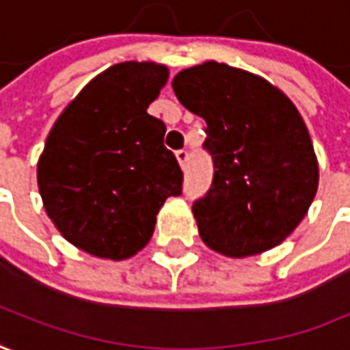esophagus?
<instances>
[{
  "mask_svg": "<svg viewBox=\"0 0 350 350\" xmlns=\"http://www.w3.org/2000/svg\"><path fill=\"white\" fill-rule=\"evenodd\" d=\"M176 159H178L180 166L184 168L187 164V161H189V152H187L186 149H180V151H176Z\"/></svg>",
  "mask_w": 350,
  "mask_h": 350,
  "instance_id": "esophagus-1",
  "label": "esophagus"
}]
</instances>
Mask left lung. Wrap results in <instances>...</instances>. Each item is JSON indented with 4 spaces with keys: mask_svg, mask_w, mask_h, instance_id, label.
I'll return each instance as SVG.
<instances>
[{
    "mask_svg": "<svg viewBox=\"0 0 350 350\" xmlns=\"http://www.w3.org/2000/svg\"><path fill=\"white\" fill-rule=\"evenodd\" d=\"M178 100L205 120L213 182L193 201L203 242L230 258L281 244L318 189V163L295 104L265 79L207 62L172 81Z\"/></svg>",
    "mask_w": 350,
    "mask_h": 350,
    "instance_id": "left-lung-1",
    "label": "left lung"
}]
</instances>
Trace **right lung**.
Segmentation results:
<instances>
[{
    "label": "right lung",
    "mask_w": 350,
    "mask_h": 350,
    "mask_svg": "<svg viewBox=\"0 0 350 350\" xmlns=\"http://www.w3.org/2000/svg\"><path fill=\"white\" fill-rule=\"evenodd\" d=\"M166 67L126 62L94 77L57 118L38 161L44 209L71 244L126 259L151 240L184 174L164 147L166 126L147 114Z\"/></svg>",
    "instance_id": "obj_1"
}]
</instances>
